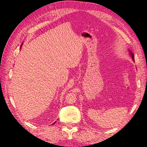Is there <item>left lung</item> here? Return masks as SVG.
Returning <instances> with one entry per match:
<instances>
[{
    "label": "left lung",
    "instance_id": "1",
    "mask_svg": "<svg viewBox=\"0 0 147 147\" xmlns=\"http://www.w3.org/2000/svg\"><path fill=\"white\" fill-rule=\"evenodd\" d=\"M129 51V53H130V55H131V57H132V60L134 61V54H133V53H132L131 51Z\"/></svg>",
    "mask_w": 147,
    "mask_h": 147
}]
</instances>
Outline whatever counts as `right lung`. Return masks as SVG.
Returning <instances> with one entry per match:
<instances>
[{
  "label": "right lung",
  "mask_w": 147,
  "mask_h": 147,
  "mask_svg": "<svg viewBox=\"0 0 147 147\" xmlns=\"http://www.w3.org/2000/svg\"><path fill=\"white\" fill-rule=\"evenodd\" d=\"M21 46H22V45H21ZM56 121H55V123H53V124H55V123H56Z\"/></svg>",
  "instance_id": "obj_1"
}]
</instances>
